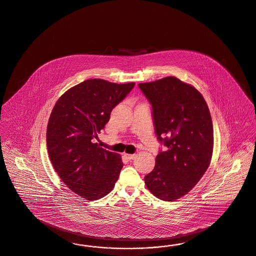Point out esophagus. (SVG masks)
Instances as JSON below:
<instances>
[{
    "label": "esophagus",
    "instance_id": "1",
    "mask_svg": "<svg viewBox=\"0 0 256 256\" xmlns=\"http://www.w3.org/2000/svg\"><path fill=\"white\" fill-rule=\"evenodd\" d=\"M124 157L128 160H133L136 157V155H135V154H128V153H124Z\"/></svg>",
    "mask_w": 256,
    "mask_h": 256
}]
</instances>
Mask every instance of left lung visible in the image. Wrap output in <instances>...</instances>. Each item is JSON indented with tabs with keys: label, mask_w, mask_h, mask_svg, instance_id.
Returning <instances> with one entry per match:
<instances>
[{
	"label": "left lung",
	"mask_w": 256,
	"mask_h": 256,
	"mask_svg": "<svg viewBox=\"0 0 256 256\" xmlns=\"http://www.w3.org/2000/svg\"><path fill=\"white\" fill-rule=\"evenodd\" d=\"M153 108L155 132L166 150L156 157L144 184L160 200L174 202L188 194L211 162L214 130L202 94L194 86L166 76L140 83Z\"/></svg>",
	"instance_id": "left-lung-1"
}]
</instances>
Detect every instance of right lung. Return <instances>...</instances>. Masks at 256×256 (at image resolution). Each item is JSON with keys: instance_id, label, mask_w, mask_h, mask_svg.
Instances as JSON below:
<instances>
[{"instance_id": "1", "label": "right lung", "mask_w": 256, "mask_h": 256, "mask_svg": "<svg viewBox=\"0 0 256 256\" xmlns=\"http://www.w3.org/2000/svg\"><path fill=\"white\" fill-rule=\"evenodd\" d=\"M134 85L85 80L66 90L52 110L46 130L49 158L62 182L87 200L108 194L123 168L121 155L94 139Z\"/></svg>"}]
</instances>
